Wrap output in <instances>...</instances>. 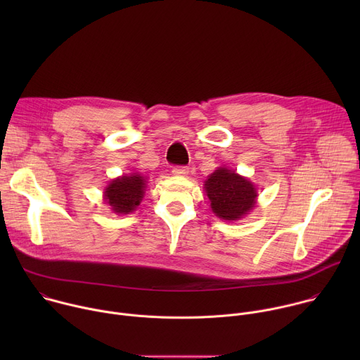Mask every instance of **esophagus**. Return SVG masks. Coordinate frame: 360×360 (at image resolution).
<instances>
[{
	"instance_id": "34e87169",
	"label": "esophagus",
	"mask_w": 360,
	"mask_h": 360,
	"mask_svg": "<svg viewBox=\"0 0 360 360\" xmlns=\"http://www.w3.org/2000/svg\"><path fill=\"white\" fill-rule=\"evenodd\" d=\"M188 172L189 171L186 167H174V169H172V174L176 176H185V175H188Z\"/></svg>"
}]
</instances>
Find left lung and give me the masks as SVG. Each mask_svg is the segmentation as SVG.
I'll use <instances>...</instances> for the list:
<instances>
[{
    "label": "left lung",
    "instance_id": "obj_1",
    "mask_svg": "<svg viewBox=\"0 0 360 360\" xmlns=\"http://www.w3.org/2000/svg\"><path fill=\"white\" fill-rule=\"evenodd\" d=\"M212 212L224 221H239L248 215L256 203L253 184L228 168H218L205 181Z\"/></svg>",
    "mask_w": 360,
    "mask_h": 360
}]
</instances>
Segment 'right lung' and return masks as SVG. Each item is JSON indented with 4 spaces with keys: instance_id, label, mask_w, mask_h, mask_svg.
I'll use <instances>...</instances> for the list:
<instances>
[{
    "instance_id": "1",
    "label": "right lung",
    "mask_w": 360,
    "mask_h": 360,
    "mask_svg": "<svg viewBox=\"0 0 360 360\" xmlns=\"http://www.w3.org/2000/svg\"><path fill=\"white\" fill-rule=\"evenodd\" d=\"M146 181L139 174L122 175L110 182L105 188V202L117 215H127L135 211L143 198Z\"/></svg>"
}]
</instances>
